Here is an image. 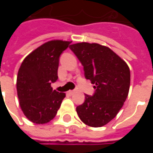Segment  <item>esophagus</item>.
<instances>
[{
	"label": "esophagus",
	"instance_id": "34e87169",
	"mask_svg": "<svg viewBox=\"0 0 153 153\" xmlns=\"http://www.w3.org/2000/svg\"><path fill=\"white\" fill-rule=\"evenodd\" d=\"M74 93H75V91H74V90H70V91L68 92V93L70 94V95H72V94H74Z\"/></svg>",
	"mask_w": 153,
	"mask_h": 153
}]
</instances>
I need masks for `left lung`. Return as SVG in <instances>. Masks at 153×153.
Instances as JSON below:
<instances>
[{
    "instance_id": "8db88e82",
    "label": "left lung",
    "mask_w": 153,
    "mask_h": 153,
    "mask_svg": "<svg viewBox=\"0 0 153 153\" xmlns=\"http://www.w3.org/2000/svg\"><path fill=\"white\" fill-rule=\"evenodd\" d=\"M70 48L96 89L93 96L85 94L84 102L76 107L78 115L85 125L102 127L115 118L128 97L129 68L109 47L98 43L79 42Z\"/></svg>"
}]
</instances>
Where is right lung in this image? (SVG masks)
<instances>
[{
  "label": "right lung",
  "instance_id": "obj_1",
  "mask_svg": "<svg viewBox=\"0 0 153 153\" xmlns=\"http://www.w3.org/2000/svg\"><path fill=\"white\" fill-rule=\"evenodd\" d=\"M71 42L51 40L25 57L17 75L19 106L30 121L38 125L50 122L56 116L65 93L52 90L58 79L59 57Z\"/></svg>",
  "mask_w": 153,
  "mask_h": 153
}]
</instances>
